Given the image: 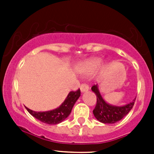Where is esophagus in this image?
<instances>
[{
  "label": "esophagus",
  "mask_w": 154,
  "mask_h": 154,
  "mask_svg": "<svg viewBox=\"0 0 154 154\" xmlns=\"http://www.w3.org/2000/svg\"><path fill=\"white\" fill-rule=\"evenodd\" d=\"M80 89H81L82 92H86V91H88L89 89V87L87 84L82 83L81 85H80Z\"/></svg>",
  "instance_id": "1"
}]
</instances>
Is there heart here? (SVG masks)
<instances>
[{"label":"heart","instance_id":"1","mask_svg":"<svg viewBox=\"0 0 154 154\" xmlns=\"http://www.w3.org/2000/svg\"><path fill=\"white\" fill-rule=\"evenodd\" d=\"M101 63V60L99 58H91L85 61L80 67V72L84 74H89L96 70Z\"/></svg>","mask_w":154,"mask_h":154}]
</instances>
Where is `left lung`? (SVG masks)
<instances>
[{"mask_svg":"<svg viewBox=\"0 0 154 154\" xmlns=\"http://www.w3.org/2000/svg\"><path fill=\"white\" fill-rule=\"evenodd\" d=\"M92 91L96 94L97 100L95 109H93V114L95 117L103 123H115L125 117L133 108L136 99L131 103L123 106H112L106 102L102 97L99 92L98 85H94L92 87Z\"/></svg>","mask_w":154,"mask_h":154,"instance_id":"left-lung-1","label":"left lung"}]
</instances>
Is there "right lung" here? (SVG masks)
Instances as JSON below:
<instances>
[{
  "instance_id": "obj_1",
  "label": "right lung",
  "mask_w": 154,
  "mask_h": 154,
  "mask_svg": "<svg viewBox=\"0 0 154 154\" xmlns=\"http://www.w3.org/2000/svg\"><path fill=\"white\" fill-rule=\"evenodd\" d=\"M80 95H81L80 89H78L75 92L72 91L69 92L65 100L60 106L51 111L35 112L27 107L26 109L31 116H33L34 117L40 120L42 123L51 125L58 124V123H62V121L65 120L69 116V114L72 112L73 106L77 101V99L79 98Z\"/></svg>"
}]
</instances>
